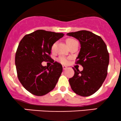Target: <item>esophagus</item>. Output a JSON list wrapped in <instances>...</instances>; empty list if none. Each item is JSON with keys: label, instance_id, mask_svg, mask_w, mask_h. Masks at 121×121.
Masks as SVG:
<instances>
[{"label": "esophagus", "instance_id": "obj_1", "mask_svg": "<svg viewBox=\"0 0 121 121\" xmlns=\"http://www.w3.org/2000/svg\"><path fill=\"white\" fill-rule=\"evenodd\" d=\"M62 68H63V69L64 70H65V69H67V66H62Z\"/></svg>", "mask_w": 121, "mask_h": 121}]
</instances>
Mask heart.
<instances>
[{"label":"heart","mask_w":121,"mask_h":121,"mask_svg":"<svg viewBox=\"0 0 121 121\" xmlns=\"http://www.w3.org/2000/svg\"><path fill=\"white\" fill-rule=\"evenodd\" d=\"M76 42H77V41H76V40L73 39H72V38H68L66 40V43L68 45V47L69 46H70L72 44H73V43ZM55 47H56V43H55V44H53L52 45V51H54V50H55ZM59 61L61 62V63L63 64H67L68 62V60L67 58H66L65 57H64V56L60 57L59 59Z\"/></svg>","instance_id":"heart-1"}]
</instances>
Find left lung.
Listing matches in <instances>:
<instances>
[{"label":"left lung","instance_id":"obj_1","mask_svg":"<svg viewBox=\"0 0 121 121\" xmlns=\"http://www.w3.org/2000/svg\"><path fill=\"white\" fill-rule=\"evenodd\" d=\"M66 35L80 41L81 49L76 63L83 67L81 72L73 68L74 74L69 78V84L75 93L89 96L100 88L108 74L109 55L106 45L100 36L87 30Z\"/></svg>","mask_w":121,"mask_h":121}]
</instances>
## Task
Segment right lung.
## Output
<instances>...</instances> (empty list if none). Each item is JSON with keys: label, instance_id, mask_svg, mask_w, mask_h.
I'll return each instance as SVG.
<instances>
[{"label": "right lung", "instance_id": "1", "mask_svg": "<svg viewBox=\"0 0 121 121\" xmlns=\"http://www.w3.org/2000/svg\"><path fill=\"white\" fill-rule=\"evenodd\" d=\"M62 33L37 30L25 35L18 45L15 65L19 81L30 93L42 96L50 92L62 72L61 64L51 59L52 46L64 36ZM49 60L53 64L43 67L41 62Z\"/></svg>", "mask_w": 121, "mask_h": 121}]
</instances>
